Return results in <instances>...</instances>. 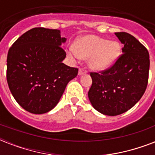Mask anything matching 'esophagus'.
Returning a JSON list of instances; mask_svg holds the SVG:
<instances>
[{
    "mask_svg": "<svg viewBox=\"0 0 155 155\" xmlns=\"http://www.w3.org/2000/svg\"><path fill=\"white\" fill-rule=\"evenodd\" d=\"M86 73H87V71L84 70V68H80L79 70V75H82L84 74H86Z\"/></svg>",
    "mask_w": 155,
    "mask_h": 155,
    "instance_id": "34e87169",
    "label": "esophagus"
}]
</instances>
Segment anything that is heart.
<instances>
[{"mask_svg": "<svg viewBox=\"0 0 155 155\" xmlns=\"http://www.w3.org/2000/svg\"><path fill=\"white\" fill-rule=\"evenodd\" d=\"M121 47L116 41H109L96 35H87L76 42L75 57L88 58V66L93 71H103L113 66L120 57Z\"/></svg>", "mask_w": 155, "mask_h": 155, "instance_id": "1", "label": "heart"}]
</instances>
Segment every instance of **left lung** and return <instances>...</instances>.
<instances>
[{
	"label": "left lung",
	"mask_w": 155,
	"mask_h": 155,
	"mask_svg": "<svg viewBox=\"0 0 155 155\" xmlns=\"http://www.w3.org/2000/svg\"><path fill=\"white\" fill-rule=\"evenodd\" d=\"M115 35L124 45L123 54L108 69L90 73L92 84L87 93L93 108L108 116L119 115L134 107L144 94L149 78L147 48L128 33Z\"/></svg>",
	"instance_id": "1"
}]
</instances>
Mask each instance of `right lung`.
I'll return each instance as SVG.
<instances>
[{"mask_svg":"<svg viewBox=\"0 0 155 155\" xmlns=\"http://www.w3.org/2000/svg\"><path fill=\"white\" fill-rule=\"evenodd\" d=\"M60 30L33 28L9 48L6 78L11 93L24 109L42 114L58 103L68 82L78 68L65 65L66 42Z\"/></svg>","mask_w":155,"mask_h":155,"instance_id":"1","label":"right lung"}]
</instances>
